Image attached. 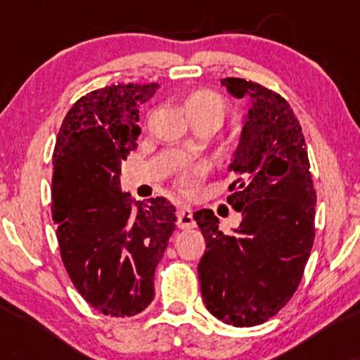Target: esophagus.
I'll return each mask as SVG.
<instances>
[{
  "label": "esophagus",
  "instance_id": "obj_1",
  "mask_svg": "<svg viewBox=\"0 0 360 360\" xmlns=\"http://www.w3.org/2000/svg\"><path fill=\"white\" fill-rule=\"evenodd\" d=\"M176 217H177V226H179V229H183V230L193 229V226L196 225V223H194V218H193V212L189 206H186V205L179 206Z\"/></svg>",
  "mask_w": 360,
  "mask_h": 360
}]
</instances>
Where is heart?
<instances>
[{
  "instance_id": "b5f03b06",
  "label": "heart",
  "mask_w": 360,
  "mask_h": 360,
  "mask_svg": "<svg viewBox=\"0 0 360 360\" xmlns=\"http://www.w3.org/2000/svg\"><path fill=\"white\" fill-rule=\"evenodd\" d=\"M191 117H201V115H220L225 117V103L217 93L213 91L203 89L198 91L189 96L186 101ZM206 174V167L203 164H193V166H183L177 171L174 184L183 194H191L196 191L198 184L201 183Z\"/></svg>"
}]
</instances>
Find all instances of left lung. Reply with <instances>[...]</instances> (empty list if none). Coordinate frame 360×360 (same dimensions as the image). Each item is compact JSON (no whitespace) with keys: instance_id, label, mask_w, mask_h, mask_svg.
<instances>
[{"instance_id":"8db88e82","label":"left lung","mask_w":360,"mask_h":360,"mask_svg":"<svg viewBox=\"0 0 360 360\" xmlns=\"http://www.w3.org/2000/svg\"><path fill=\"white\" fill-rule=\"evenodd\" d=\"M221 86L250 100L229 167L238 174L229 186V203L242 213V223L225 235L212 210L194 213L206 242L198 276L214 318L255 326L274 316L300 286L315 240L316 193L289 103L240 77L221 79Z\"/></svg>"}]
</instances>
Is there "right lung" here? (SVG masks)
I'll list each match as a JSON object with an SVG mask.
<instances>
[{
	"label": "right lung",
	"instance_id": "obj_1",
	"mask_svg": "<svg viewBox=\"0 0 360 360\" xmlns=\"http://www.w3.org/2000/svg\"><path fill=\"white\" fill-rule=\"evenodd\" d=\"M159 84H111L68 111L52 157V218L65 271L79 295L110 316H134L154 300V274L176 229V208L150 198L134 208L120 188L137 147L139 108Z\"/></svg>",
	"mask_w": 360,
	"mask_h": 360
}]
</instances>
